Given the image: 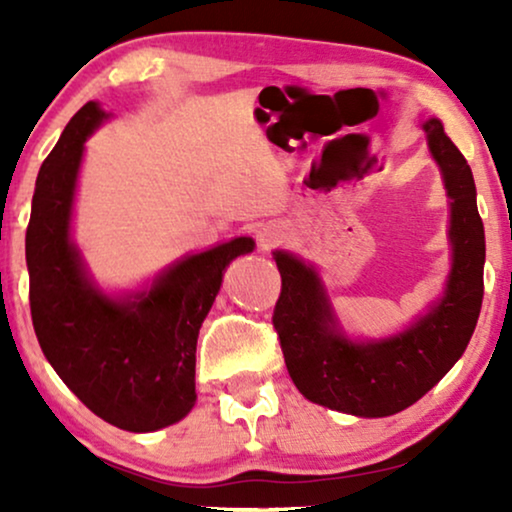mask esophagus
<instances>
[{"label":"esophagus","mask_w":512,"mask_h":512,"mask_svg":"<svg viewBox=\"0 0 512 512\" xmlns=\"http://www.w3.org/2000/svg\"><path fill=\"white\" fill-rule=\"evenodd\" d=\"M284 240V228L279 223H265V226L258 230V244L263 249H272L275 244Z\"/></svg>","instance_id":"1"}]
</instances>
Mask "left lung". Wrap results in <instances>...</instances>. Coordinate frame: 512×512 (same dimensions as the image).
I'll return each mask as SVG.
<instances>
[{"instance_id": "left-lung-1", "label": "left lung", "mask_w": 512, "mask_h": 512, "mask_svg": "<svg viewBox=\"0 0 512 512\" xmlns=\"http://www.w3.org/2000/svg\"><path fill=\"white\" fill-rule=\"evenodd\" d=\"M429 149L452 198V272L443 300L408 331L382 342H352L335 331L317 272L275 251L282 291L272 326L300 394L359 417H387L419 401L459 361L478 324L485 270V228L466 158L438 118L424 123Z\"/></svg>"}]
</instances>
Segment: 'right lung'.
Instances as JSON below:
<instances>
[{
  "instance_id": "right-lung-1",
  "label": "right lung",
  "mask_w": 512,
  "mask_h": 512,
  "mask_svg": "<svg viewBox=\"0 0 512 512\" xmlns=\"http://www.w3.org/2000/svg\"><path fill=\"white\" fill-rule=\"evenodd\" d=\"M104 118L83 104L39 170L25 235L30 310L41 352L79 401L118 429L146 433L191 412L200 326L226 265L254 240L188 256L128 300L102 296L69 240V216L83 142Z\"/></svg>"
}]
</instances>
